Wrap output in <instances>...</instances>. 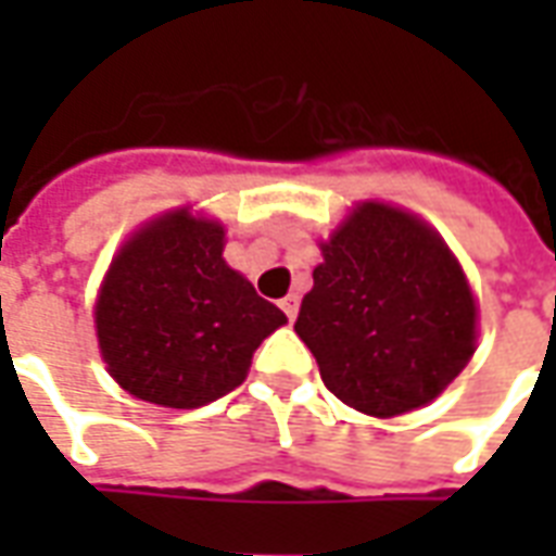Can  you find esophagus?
<instances>
[{
  "mask_svg": "<svg viewBox=\"0 0 556 556\" xmlns=\"http://www.w3.org/2000/svg\"><path fill=\"white\" fill-rule=\"evenodd\" d=\"M279 306H282V313L289 315V321H294V315H298V294H286L279 301Z\"/></svg>",
  "mask_w": 556,
  "mask_h": 556,
  "instance_id": "1",
  "label": "esophagus"
}]
</instances>
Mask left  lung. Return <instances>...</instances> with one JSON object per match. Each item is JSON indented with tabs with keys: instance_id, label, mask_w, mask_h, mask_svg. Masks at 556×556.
Instances as JSON below:
<instances>
[{
	"instance_id": "left-lung-1",
	"label": "left lung",
	"mask_w": 556,
	"mask_h": 556,
	"mask_svg": "<svg viewBox=\"0 0 556 556\" xmlns=\"http://www.w3.org/2000/svg\"><path fill=\"white\" fill-rule=\"evenodd\" d=\"M321 253L294 330L327 390L372 417L441 396L473 354L477 303L438 231L366 202Z\"/></svg>"
}]
</instances>
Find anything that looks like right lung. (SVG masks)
<instances>
[{
  "label": "right lung",
  "mask_w": 556,
  "mask_h": 556,
  "mask_svg": "<svg viewBox=\"0 0 556 556\" xmlns=\"http://www.w3.org/2000/svg\"><path fill=\"white\" fill-rule=\"evenodd\" d=\"M94 325L110 375L127 393L199 408L241 384L253 351L286 315L223 262V226L178 211L118 253Z\"/></svg>",
  "instance_id": "1"
}]
</instances>
